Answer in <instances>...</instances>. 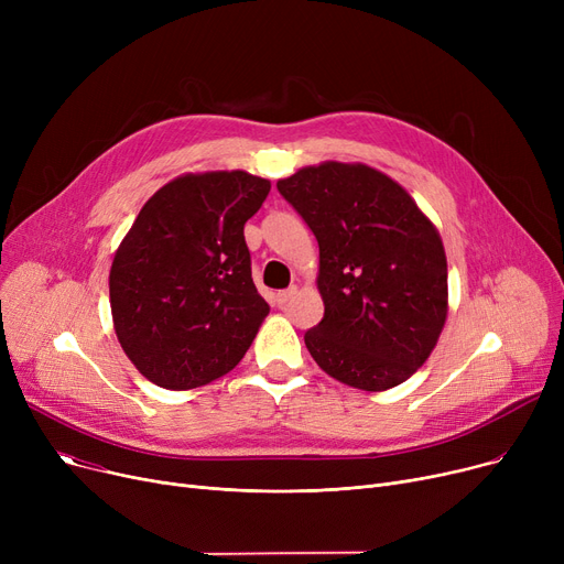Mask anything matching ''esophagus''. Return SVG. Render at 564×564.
Masks as SVG:
<instances>
[{
	"instance_id": "1",
	"label": "esophagus",
	"mask_w": 564,
	"mask_h": 564,
	"mask_svg": "<svg viewBox=\"0 0 564 564\" xmlns=\"http://www.w3.org/2000/svg\"><path fill=\"white\" fill-rule=\"evenodd\" d=\"M294 294H297V288H294V285L288 288V290H279V292H276V304H279V306H285V304L294 297Z\"/></svg>"
}]
</instances>
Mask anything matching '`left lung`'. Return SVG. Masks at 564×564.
Returning a JSON list of instances; mask_svg holds the SVG:
<instances>
[{
    "mask_svg": "<svg viewBox=\"0 0 564 564\" xmlns=\"http://www.w3.org/2000/svg\"><path fill=\"white\" fill-rule=\"evenodd\" d=\"M319 247L324 317L304 334L347 387L387 391L432 354L448 313V264L421 207L366 164L324 162L276 183Z\"/></svg>",
    "mask_w": 564,
    "mask_h": 564,
    "instance_id": "1",
    "label": "left lung"
}]
</instances>
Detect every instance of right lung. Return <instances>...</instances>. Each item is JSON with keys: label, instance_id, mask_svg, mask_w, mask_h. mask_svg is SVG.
<instances>
[{"label": "right lung", "instance_id": "obj_1", "mask_svg": "<svg viewBox=\"0 0 564 564\" xmlns=\"http://www.w3.org/2000/svg\"><path fill=\"white\" fill-rule=\"evenodd\" d=\"M247 171L175 177L141 207L109 272L113 329L137 370L187 391L230 372L270 306L251 279L245 224L270 194Z\"/></svg>", "mask_w": 564, "mask_h": 564}]
</instances>
